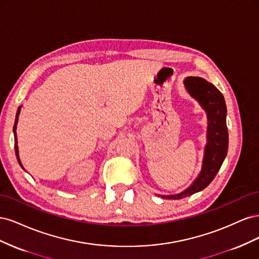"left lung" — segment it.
I'll use <instances>...</instances> for the list:
<instances>
[{
  "instance_id": "8db88e82",
  "label": "left lung",
  "mask_w": 259,
  "mask_h": 259,
  "mask_svg": "<svg viewBox=\"0 0 259 259\" xmlns=\"http://www.w3.org/2000/svg\"><path fill=\"white\" fill-rule=\"evenodd\" d=\"M184 85L189 95L197 100L206 112V145L202 168L198 177L182 192L169 195L158 194V197L167 200H179L190 197L206 188L218 173L228 151L229 137L226 123L227 107L223 94L213 84L200 76H187L184 80Z\"/></svg>"
}]
</instances>
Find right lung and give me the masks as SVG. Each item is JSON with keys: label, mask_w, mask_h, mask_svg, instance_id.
<instances>
[{"label": "right lung", "mask_w": 259, "mask_h": 259, "mask_svg": "<svg viewBox=\"0 0 259 259\" xmlns=\"http://www.w3.org/2000/svg\"><path fill=\"white\" fill-rule=\"evenodd\" d=\"M22 106H20L18 108L17 110V114H16V120H15V125H14V128H13V132H14V139H15V153H16V156H17V161L19 163V165L21 166V168H23L22 164H21V161H20V158H19V151H18V145H17V134H16V130H17V123H18V116H19V113H20V109H21ZM25 169V168H23Z\"/></svg>", "instance_id": "add662e5"}]
</instances>
